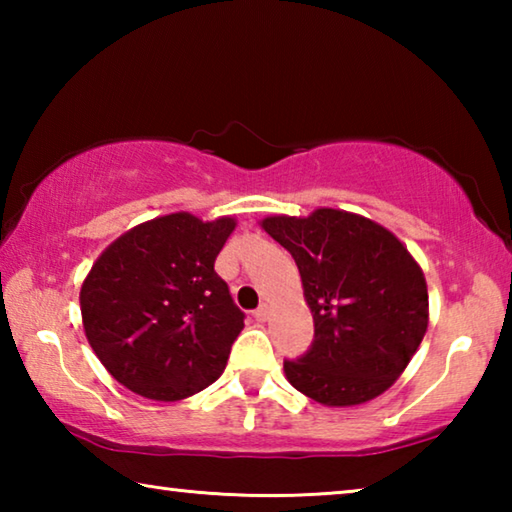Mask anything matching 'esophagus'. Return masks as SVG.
I'll return each instance as SVG.
<instances>
[{"instance_id":"34e87169","label":"esophagus","mask_w":512,"mask_h":512,"mask_svg":"<svg viewBox=\"0 0 512 512\" xmlns=\"http://www.w3.org/2000/svg\"><path fill=\"white\" fill-rule=\"evenodd\" d=\"M268 314H271V309H268V305H259V307L253 311V316L259 320V323H264V320L268 318Z\"/></svg>"}]
</instances>
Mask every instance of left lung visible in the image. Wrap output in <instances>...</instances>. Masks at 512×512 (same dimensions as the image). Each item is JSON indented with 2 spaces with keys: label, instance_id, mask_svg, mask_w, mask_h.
<instances>
[{
  "label": "left lung",
  "instance_id": "left-lung-1",
  "mask_svg": "<svg viewBox=\"0 0 512 512\" xmlns=\"http://www.w3.org/2000/svg\"><path fill=\"white\" fill-rule=\"evenodd\" d=\"M262 228L296 259L314 341L284 361L293 388L325 406H352L393 386L429 323L427 282L393 232L359 214L268 216Z\"/></svg>",
  "mask_w": 512,
  "mask_h": 512
}]
</instances>
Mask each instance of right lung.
Here are the masks:
<instances>
[{
  "instance_id": "1",
  "label": "right lung",
  "mask_w": 512,
  "mask_h": 512,
  "mask_svg": "<svg viewBox=\"0 0 512 512\" xmlns=\"http://www.w3.org/2000/svg\"><path fill=\"white\" fill-rule=\"evenodd\" d=\"M230 216L142 223L103 250L81 287L85 336L119 384L176 402L219 379L244 311L214 271Z\"/></svg>"
}]
</instances>
